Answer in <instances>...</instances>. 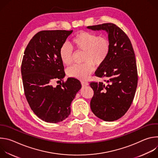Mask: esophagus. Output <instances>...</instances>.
<instances>
[{
	"mask_svg": "<svg viewBox=\"0 0 158 158\" xmlns=\"http://www.w3.org/2000/svg\"><path fill=\"white\" fill-rule=\"evenodd\" d=\"M81 84L82 86H86V85H89V83L85 81H81Z\"/></svg>",
	"mask_w": 158,
	"mask_h": 158,
	"instance_id": "1",
	"label": "esophagus"
}]
</instances>
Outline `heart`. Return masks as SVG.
I'll return each instance as SVG.
<instances>
[{
	"label": "heart",
	"mask_w": 158,
	"mask_h": 158,
	"mask_svg": "<svg viewBox=\"0 0 158 158\" xmlns=\"http://www.w3.org/2000/svg\"><path fill=\"white\" fill-rule=\"evenodd\" d=\"M73 47L79 51H83L84 62L82 64L74 65L67 69L69 76L80 80L89 78L94 71V65H100L107 59L110 51V42L106 37L96 34L81 31L71 40ZM73 52L68 44H62L59 49V57L62 62L69 65L73 62Z\"/></svg>",
	"instance_id": "1"
}]
</instances>
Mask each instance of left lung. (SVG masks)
I'll return each mask as SVG.
<instances>
[{"instance_id": "8db88e82", "label": "left lung", "mask_w": 158, "mask_h": 158, "mask_svg": "<svg viewBox=\"0 0 158 158\" xmlns=\"http://www.w3.org/2000/svg\"><path fill=\"white\" fill-rule=\"evenodd\" d=\"M87 28L106 31L110 42L109 55L95 73L107 80L90 83L94 91L90 106L98 118L114 121L126 113L136 91L138 76L134 52L127 35L116 24L105 23Z\"/></svg>"}]
</instances>
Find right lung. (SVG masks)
<instances>
[{
	"mask_svg": "<svg viewBox=\"0 0 158 158\" xmlns=\"http://www.w3.org/2000/svg\"><path fill=\"white\" fill-rule=\"evenodd\" d=\"M73 31H40L24 53L21 74L25 96L34 114L47 123H59L69 116L71 102L81 88L77 79L62 80L65 72L59 49ZM55 80L63 82L54 88L51 84Z\"/></svg>",
	"mask_w": 158,
	"mask_h": 158,
	"instance_id": "obj_1",
	"label": "right lung"
}]
</instances>
